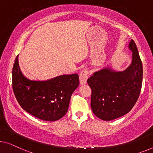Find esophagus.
Wrapping results in <instances>:
<instances>
[{"mask_svg":"<svg viewBox=\"0 0 153 153\" xmlns=\"http://www.w3.org/2000/svg\"><path fill=\"white\" fill-rule=\"evenodd\" d=\"M88 76V71L87 69H83L81 71L80 74H79V83L80 84H85L86 83Z\"/></svg>","mask_w":153,"mask_h":153,"instance_id":"esophagus-1","label":"esophagus"}]
</instances>
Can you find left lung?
I'll use <instances>...</instances> for the list:
<instances>
[{
    "instance_id": "obj_1",
    "label": "left lung",
    "mask_w": 153,
    "mask_h": 153,
    "mask_svg": "<svg viewBox=\"0 0 153 153\" xmlns=\"http://www.w3.org/2000/svg\"><path fill=\"white\" fill-rule=\"evenodd\" d=\"M131 65L123 71L110 68L95 72L87 82L91 88V106L100 119L111 121L122 117L133 108L142 85L143 67L135 42L131 40Z\"/></svg>"
}]
</instances>
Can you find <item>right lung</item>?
Segmentation results:
<instances>
[{"label": "right lung", "instance_id": "right-lung-1", "mask_svg": "<svg viewBox=\"0 0 153 153\" xmlns=\"http://www.w3.org/2000/svg\"><path fill=\"white\" fill-rule=\"evenodd\" d=\"M18 57L12 69V87L18 104L40 120H60L67 113L72 93L79 85L78 75H62L46 81L30 80L20 71Z\"/></svg>", "mask_w": 153, "mask_h": 153}]
</instances>
